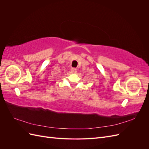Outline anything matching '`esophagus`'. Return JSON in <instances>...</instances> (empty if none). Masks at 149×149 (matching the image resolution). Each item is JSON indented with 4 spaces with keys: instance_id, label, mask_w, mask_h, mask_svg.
<instances>
[{
    "instance_id": "esophagus-1",
    "label": "esophagus",
    "mask_w": 149,
    "mask_h": 149,
    "mask_svg": "<svg viewBox=\"0 0 149 149\" xmlns=\"http://www.w3.org/2000/svg\"><path fill=\"white\" fill-rule=\"evenodd\" d=\"M71 71L72 73H76V72H77V70H76L75 68H72Z\"/></svg>"
}]
</instances>
